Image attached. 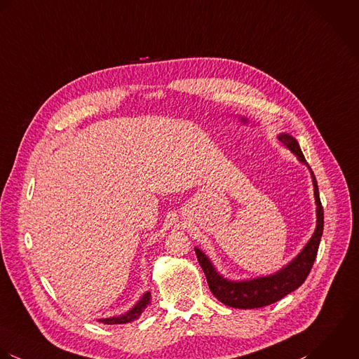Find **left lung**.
I'll return each mask as SVG.
<instances>
[{"mask_svg": "<svg viewBox=\"0 0 359 359\" xmlns=\"http://www.w3.org/2000/svg\"><path fill=\"white\" fill-rule=\"evenodd\" d=\"M278 139L294 155H297L299 162L308 166L299 148V144L292 136H290L288 133H282L278 136ZM311 176L316 203V229L309 241L306 243V245L302 248V251L276 273L262 278H254L250 280H227L216 272L215 266L212 265L210 258L200 248H194L198 262L205 273L208 286L220 302H223L227 306L240 309L261 308L282 299L287 294L297 290L305 282L315 262L320 237L323 233V207L320 204L319 189L312 170Z\"/></svg>", "mask_w": 359, "mask_h": 359, "instance_id": "1", "label": "left lung"}]
</instances>
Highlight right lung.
Segmentation results:
<instances>
[{
    "mask_svg": "<svg viewBox=\"0 0 359 359\" xmlns=\"http://www.w3.org/2000/svg\"><path fill=\"white\" fill-rule=\"evenodd\" d=\"M149 302H151V292L147 291L145 294H143V297L140 298V301H139L132 309H129L126 313L119 315V316L98 319V322H102V323H105V325H122V323L133 322V320L139 319V316L143 313L144 309L147 308V305H148Z\"/></svg>",
    "mask_w": 359,
    "mask_h": 359,
    "instance_id": "obj_1",
    "label": "right lung"
}]
</instances>
